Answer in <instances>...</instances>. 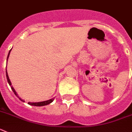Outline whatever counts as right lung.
<instances>
[{
  "mask_svg": "<svg viewBox=\"0 0 132 132\" xmlns=\"http://www.w3.org/2000/svg\"><path fill=\"white\" fill-rule=\"evenodd\" d=\"M11 50L9 51V54H8V56H7V59H6V61L8 60V58H9V54H10V52H11ZM6 79H7L8 83L9 84V85L11 86V89H12V90L13 91V93H15V95H16V97H18V98H19L20 100L21 101L25 102V101L23 100V99H21V98L19 97L18 94L16 93V92L15 91V90L14 89V88L13 87V86H11V82L10 81V79H9V76H8L7 70H6ZM54 98H51V99H50V100L45 101L37 102V103H31V102H28V104H29V105H30L37 106V107H40V106H44V105H49V104H50L52 102H53V101H54Z\"/></svg>",
  "mask_w": 132,
  "mask_h": 132,
  "instance_id": "right-lung-1",
  "label": "right lung"
}]
</instances>
